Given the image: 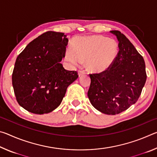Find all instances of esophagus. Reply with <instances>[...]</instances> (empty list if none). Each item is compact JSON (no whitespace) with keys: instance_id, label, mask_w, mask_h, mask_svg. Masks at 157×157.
Instances as JSON below:
<instances>
[{"instance_id":"34e87169","label":"esophagus","mask_w":157,"mask_h":157,"mask_svg":"<svg viewBox=\"0 0 157 157\" xmlns=\"http://www.w3.org/2000/svg\"><path fill=\"white\" fill-rule=\"evenodd\" d=\"M86 73H85V71H78V75H79V76H81V75H84V74Z\"/></svg>"}]
</instances>
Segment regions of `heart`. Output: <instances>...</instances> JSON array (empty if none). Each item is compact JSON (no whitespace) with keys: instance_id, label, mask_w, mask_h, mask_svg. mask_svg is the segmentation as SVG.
Wrapping results in <instances>:
<instances>
[{"instance_id":"heart-1","label":"heart","mask_w":157,"mask_h":157,"mask_svg":"<svg viewBox=\"0 0 157 157\" xmlns=\"http://www.w3.org/2000/svg\"><path fill=\"white\" fill-rule=\"evenodd\" d=\"M118 52V46L113 39L103 36L76 37L72 48L66 51V59L73 65L79 66L86 61L88 69L100 72L112 64Z\"/></svg>"}]
</instances>
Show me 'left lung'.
I'll return each mask as SVG.
<instances>
[{
	"label": "left lung",
	"instance_id": "obj_1",
	"mask_svg": "<svg viewBox=\"0 0 157 157\" xmlns=\"http://www.w3.org/2000/svg\"><path fill=\"white\" fill-rule=\"evenodd\" d=\"M119 41L118 52L109 67L89 74L88 97L92 105L108 115L127 110L136 102L145 84V61L127 37L118 30L110 31Z\"/></svg>",
	"mask_w": 157,
	"mask_h": 157
}]
</instances>
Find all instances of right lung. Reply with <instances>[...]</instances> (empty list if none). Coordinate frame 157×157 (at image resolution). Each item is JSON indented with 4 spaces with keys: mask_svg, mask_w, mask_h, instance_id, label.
Returning a JSON list of instances; mask_svg holds the SVG:
<instances>
[{
    "mask_svg": "<svg viewBox=\"0 0 157 157\" xmlns=\"http://www.w3.org/2000/svg\"><path fill=\"white\" fill-rule=\"evenodd\" d=\"M68 39L64 33L48 31L32 41L18 55L12 73L17 102L35 114L48 113L59 106L66 89L78 78L60 63Z\"/></svg>",
    "mask_w": 157,
    "mask_h": 157,
    "instance_id": "right-lung-1",
    "label": "right lung"
}]
</instances>
